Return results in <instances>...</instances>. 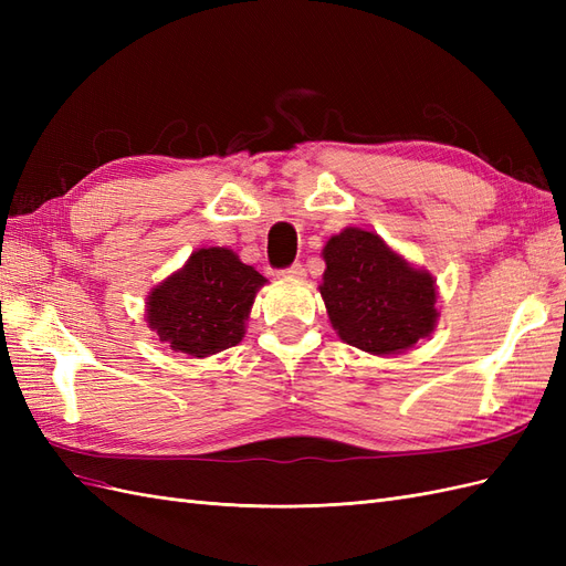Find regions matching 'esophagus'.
<instances>
[{"mask_svg": "<svg viewBox=\"0 0 566 566\" xmlns=\"http://www.w3.org/2000/svg\"><path fill=\"white\" fill-rule=\"evenodd\" d=\"M283 279H304V266L300 262H295L293 266H287L281 271Z\"/></svg>", "mask_w": 566, "mask_h": 566, "instance_id": "1", "label": "esophagus"}]
</instances>
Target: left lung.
I'll use <instances>...</instances> for the list:
<instances>
[{"instance_id":"obj_1","label":"left lung","mask_w":566,"mask_h":566,"mask_svg":"<svg viewBox=\"0 0 566 566\" xmlns=\"http://www.w3.org/2000/svg\"><path fill=\"white\" fill-rule=\"evenodd\" d=\"M321 297L333 328L347 345L375 354H399L437 325V283L408 264L378 233L345 229L323 248Z\"/></svg>"}]
</instances>
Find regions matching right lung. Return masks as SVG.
<instances>
[{"label": "right lung", "instance_id": "add662e5", "mask_svg": "<svg viewBox=\"0 0 566 566\" xmlns=\"http://www.w3.org/2000/svg\"><path fill=\"white\" fill-rule=\"evenodd\" d=\"M266 283L260 271L243 264L229 248H200L188 262L150 290L148 328L160 342L193 358L235 347L245 321Z\"/></svg>", "mask_w": 566, "mask_h": 566}]
</instances>
